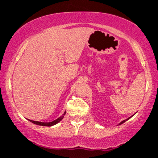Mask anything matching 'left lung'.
I'll use <instances>...</instances> for the list:
<instances>
[{
    "mask_svg": "<svg viewBox=\"0 0 158 158\" xmlns=\"http://www.w3.org/2000/svg\"><path fill=\"white\" fill-rule=\"evenodd\" d=\"M135 114H136V113H135ZM135 114H134V115H135ZM134 115H132V116H130V117L127 118V119H125V120H123V121H122V122H121L119 123V124H118V125L122 124H123V123H124L125 122H126V121H127V120H129V118H131V117H132V116H133Z\"/></svg>",
    "mask_w": 158,
    "mask_h": 158,
    "instance_id": "left-lung-1",
    "label": "left lung"
}]
</instances>
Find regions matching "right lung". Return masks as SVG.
<instances>
[{"label":"right lung","instance_id":"right-lung-1","mask_svg":"<svg viewBox=\"0 0 158 158\" xmlns=\"http://www.w3.org/2000/svg\"><path fill=\"white\" fill-rule=\"evenodd\" d=\"M66 112L64 111V114H62V115L59 117L57 119L52 121V122H36V121H33V120H30V119H28L29 121V122H31L33 123L34 124H36V125H40V126H44V127H52V126H54V125L57 124V123H59L60 121L62 120V118H64V115H65Z\"/></svg>","mask_w":158,"mask_h":158}]
</instances>
